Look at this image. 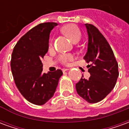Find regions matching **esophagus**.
<instances>
[{"mask_svg": "<svg viewBox=\"0 0 129 129\" xmlns=\"http://www.w3.org/2000/svg\"><path fill=\"white\" fill-rule=\"evenodd\" d=\"M68 70H69V69H68V68H63V69H62V71L64 73V72H66V71H68Z\"/></svg>", "mask_w": 129, "mask_h": 129, "instance_id": "esophagus-1", "label": "esophagus"}]
</instances>
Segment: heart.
<instances>
[{
    "mask_svg": "<svg viewBox=\"0 0 129 129\" xmlns=\"http://www.w3.org/2000/svg\"><path fill=\"white\" fill-rule=\"evenodd\" d=\"M61 32L75 43L79 41L81 38V32L75 24H68L63 26L61 28ZM50 45H52V41H50ZM59 59L62 63L67 65L73 60V56L71 54H62L59 56Z\"/></svg>",
    "mask_w": 129,
    "mask_h": 129,
    "instance_id": "1",
    "label": "heart"
}]
</instances>
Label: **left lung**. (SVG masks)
Returning a JSON list of instances; mask_svg holds the SVG:
<instances>
[{
	"mask_svg": "<svg viewBox=\"0 0 129 129\" xmlns=\"http://www.w3.org/2000/svg\"><path fill=\"white\" fill-rule=\"evenodd\" d=\"M88 35V50L84 59L90 77L82 76L76 84L78 95L89 103H97L104 99L113 89L119 76L118 63L105 37L97 27L85 24Z\"/></svg>",
	"mask_w": 129,
	"mask_h": 129,
	"instance_id": "left-lung-1",
	"label": "left lung"
}]
</instances>
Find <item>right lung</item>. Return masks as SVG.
Instances as JSON below:
<instances>
[{
    "label": "right lung",
    "mask_w": 129,
    "mask_h": 129,
    "mask_svg": "<svg viewBox=\"0 0 129 129\" xmlns=\"http://www.w3.org/2000/svg\"><path fill=\"white\" fill-rule=\"evenodd\" d=\"M56 23H43L29 30L14 48L11 70L17 88L28 102L43 105L55 92L61 70L43 73L41 59L48 51L51 30Z\"/></svg>",
    "instance_id": "add662e5"
}]
</instances>
